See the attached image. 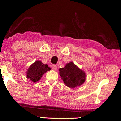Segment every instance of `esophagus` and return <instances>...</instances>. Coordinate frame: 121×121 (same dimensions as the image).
Returning <instances> with one entry per match:
<instances>
[{"label":"esophagus","instance_id":"34e87169","mask_svg":"<svg viewBox=\"0 0 121 121\" xmlns=\"http://www.w3.org/2000/svg\"><path fill=\"white\" fill-rule=\"evenodd\" d=\"M52 68L53 69V70H56V69H57V67H56V65H52Z\"/></svg>","mask_w":121,"mask_h":121}]
</instances>
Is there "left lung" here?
Instances as JSON below:
<instances>
[{
	"label": "left lung",
	"instance_id": "8db88e82",
	"mask_svg": "<svg viewBox=\"0 0 121 121\" xmlns=\"http://www.w3.org/2000/svg\"><path fill=\"white\" fill-rule=\"evenodd\" d=\"M59 75L67 87L73 89L83 84L86 80L84 71L78 68L73 62L65 65L63 68L59 69Z\"/></svg>",
	"mask_w": 121,
	"mask_h": 121
}]
</instances>
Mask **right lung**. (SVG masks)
I'll return each instance as SVG.
<instances>
[{
    "label": "right lung",
    "mask_w": 121,
    "mask_h": 121,
    "mask_svg": "<svg viewBox=\"0 0 121 121\" xmlns=\"http://www.w3.org/2000/svg\"><path fill=\"white\" fill-rule=\"evenodd\" d=\"M51 68L47 64H44L40 60H37L27 69L26 78L34 83L37 82L45 73L50 71Z\"/></svg>",
    "instance_id": "right-lung-1"
}]
</instances>
